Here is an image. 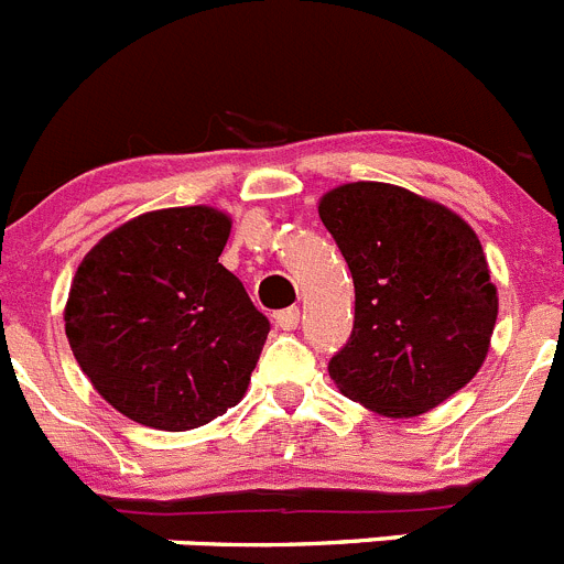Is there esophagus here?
I'll return each instance as SVG.
<instances>
[{
	"label": "esophagus",
	"instance_id": "1",
	"mask_svg": "<svg viewBox=\"0 0 564 564\" xmlns=\"http://www.w3.org/2000/svg\"><path fill=\"white\" fill-rule=\"evenodd\" d=\"M273 322H276L279 330H296L299 327V307H285V311L273 313Z\"/></svg>",
	"mask_w": 564,
	"mask_h": 564
}]
</instances>
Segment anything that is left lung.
<instances>
[{
    "mask_svg": "<svg viewBox=\"0 0 564 564\" xmlns=\"http://www.w3.org/2000/svg\"><path fill=\"white\" fill-rule=\"evenodd\" d=\"M318 217L352 273V336L330 358L350 401L415 417L463 390L488 356L497 288L460 214L392 183L330 188Z\"/></svg>",
    "mask_w": 564,
    "mask_h": 564,
    "instance_id": "8db88e82",
    "label": "left lung"
}]
</instances>
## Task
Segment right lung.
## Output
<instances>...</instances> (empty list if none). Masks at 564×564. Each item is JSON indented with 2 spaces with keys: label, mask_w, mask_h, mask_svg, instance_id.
Instances as JSON below:
<instances>
[{
  "label": "right lung",
  "mask_w": 564,
  "mask_h": 564,
  "mask_svg": "<svg viewBox=\"0 0 564 564\" xmlns=\"http://www.w3.org/2000/svg\"><path fill=\"white\" fill-rule=\"evenodd\" d=\"M228 234L220 208H158L82 259L64 333L98 395L129 421L197 430L246 395L271 325L220 265Z\"/></svg>",
  "instance_id": "1"
}]
</instances>
